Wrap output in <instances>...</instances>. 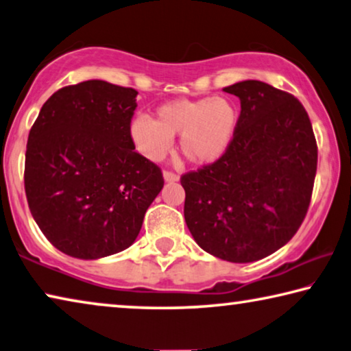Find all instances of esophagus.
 <instances>
[{
	"instance_id": "esophagus-1",
	"label": "esophagus",
	"mask_w": 351,
	"mask_h": 351,
	"mask_svg": "<svg viewBox=\"0 0 351 351\" xmlns=\"http://www.w3.org/2000/svg\"><path fill=\"white\" fill-rule=\"evenodd\" d=\"M163 177H165L166 182H177V180H179V174H176V172H172V171H165Z\"/></svg>"
}]
</instances>
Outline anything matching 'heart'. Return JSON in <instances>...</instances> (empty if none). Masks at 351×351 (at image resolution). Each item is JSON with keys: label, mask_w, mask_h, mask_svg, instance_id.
Masks as SVG:
<instances>
[{"label": "heart", "mask_w": 351, "mask_h": 351, "mask_svg": "<svg viewBox=\"0 0 351 351\" xmlns=\"http://www.w3.org/2000/svg\"><path fill=\"white\" fill-rule=\"evenodd\" d=\"M239 127V110L224 97L186 100L161 105L155 121L139 116L130 133L138 149L160 160L171 147V138L180 136V152L194 165H208L223 157Z\"/></svg>", "instance_id": "heart-1"}]
</instances>
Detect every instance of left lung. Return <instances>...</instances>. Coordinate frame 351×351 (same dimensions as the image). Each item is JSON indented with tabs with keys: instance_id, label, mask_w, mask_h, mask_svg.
<instances>
[{
	"instance_id": "obj_1",
	"label": "left lung",
	"mask_w": 351,
	"mask_h": 351,
	"mask_svg": "<svg viewBox=\"0 0 351 351\" xmlns=\"http://www.w3.org/2000/svg\"><path fill=\"white\" fill-rule=\"evenodd\" d=\"M226 93L240 99L239 127L223 157L185 172V221L196 243L246 263L282 247L309 208L317 141L301 101L257 80Z\"/></svg>"
}]
</instances>
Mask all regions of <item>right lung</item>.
Instances as JSON below:
<instances>
[{"mask_svg":"<svg viewBox=\"0 0 351 351\" xmlns=\"http://www.w3.org/2000/svg\"><path fill=\"white\" fill-rule=\"evenodd\" d=\"M138 93L104 80L64 86L32 123L25 193L32 218L64 254L100 258L130 246L163 172L134 150Z\"/></svg>","mask_w":351,"mask_h":351,"instance_id":"1","label":"right lung"}]
</instances>
